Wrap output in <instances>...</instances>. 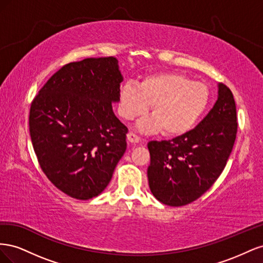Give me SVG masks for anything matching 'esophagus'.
I'll list each match as a JSON object with an SVG mask.
<instances>
[{"instance_id":"34e87169","label":"esophagus","mask_w":263,"mask_h":263,"mask_svg":"<svg viewBox=\"0 0 263 263\" xmlns=\"http://www.w3.org/2000/svg\"><path fill=\"white\" fill-rule=\"evenodd\" d=\"M127 139H128V141L132 142V144H136V142H139L140 140V138L137 136V135L134 134L133 132H129L127 134Z\"/></svg>"}]
</instances>
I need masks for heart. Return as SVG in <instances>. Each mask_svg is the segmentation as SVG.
Here are the masks:
<instances>
[{
	"label": "heart",
	"mask_w": 263,
	"mask_h": 263,
	"mask_svg": "<svg viewBox=\"0 0 263 263\" xmlns=\"http://www.w3.org/2000/svg\"><path fill=\"white\" fill-rule=\"evenodd\" d=\"M212 94L202 82L176 72L149 74L139 85L126 83L119 92L118 112L132 119L153 106L154 117L138 123L141 130L160 128L164 136L179 137L189 133L211 105Z\"/></svg>",
	"instance_id": "b5f03b06"
}]
</instances>
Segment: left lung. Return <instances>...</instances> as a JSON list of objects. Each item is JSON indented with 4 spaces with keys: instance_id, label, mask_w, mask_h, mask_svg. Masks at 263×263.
<instances>
[{
    "instance_id": "left-lung-1",
    "label": "left lung",
    "mask_w": 263,
    "mask_h": 263,
    "mask_svg": "<svg viewBox=\"0 0 263 263\" xmlns=\"http://www.w3.org/2000/svg\"><path fill=\"white\" fill-rule=\"evenodd\" d=\"M237 127L234 95L229 87L219 83L216 103L194 129L171 140L148 142L151 193L169 206L197 200L224 170Z\"/></svg>"
}]
</instances>
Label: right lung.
I'll return each mask as SVG.
<instances>
[{
  "instance_id": "add662e5",
  "label": "right lung",
  "mask_w": 263,
  "mask_h": 263,
  "mask_svg": "<svg viewBox=\"0 0 263 263\" xmlns=\"http://www.w3.org/2000/svg\"><path fill=\"white\" fill-rule=\"evenodd\" d=\"M123 76L114 57L58 70L31 102L29 133L39 165L77 200L101 194L126 151L127 127L113 112Z\"/></svg>"
}]
</instances>
